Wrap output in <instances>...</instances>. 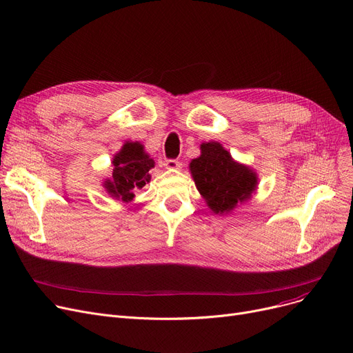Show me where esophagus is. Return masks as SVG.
I'll return each mask as SVG.
<instances>
[{
    "label": "esophagus",
    "mask_w": 353,
    "mask_h": 353,
    "mask_svg": "<svg viewBox=\"0 0 353 353\" xmlns=\"http://www.w3.org/2000/svg\"><path fill=\"white\" fill-rule=\"evenodd\" d=\"M164 165L165 169H170V170H174V169H180L181 167V163L179 160H174V159H169L164 161Z\"/></svg>",
    "instance_id": "34e87169"
}]
</instances>
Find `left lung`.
<instances>
[{"instance_id":"1","label":"left lung","mask_w":353,"mask_h":353,"mask_svg":"<svg viewBox=\"0 0 353 353\" xmlns=\"http://www.w3.org/2000/svg\"><path fill=\"white\" fill-rule=\"evenodd\" d=\"M201 156L192 160L190 170L200 194L214 213L230 212L237 203L252 196L256 174L246 165L233 161L219 143H203Z\"/></svg>"}]
</instances>
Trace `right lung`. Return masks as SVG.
<instances>
[{"label":"right lung","instance_id":"1","mask_svg":"<svg viewBox=\"0 0 353 353\" xmlns=\"http://www.w3.org/2000/svg\"><path fill=\"white\" fill-rule=\"evenodd\" d=\"M114 170L111 180L105 181L107 192L123 201H130L134 192L150 181V172L154 161L148 157L140 143H125L113 160Z\"/></svg>","mask_w":353,"mask_h":353}]
</instances>
